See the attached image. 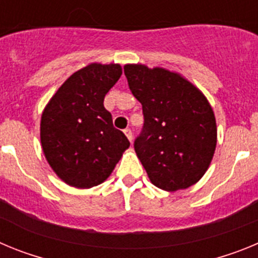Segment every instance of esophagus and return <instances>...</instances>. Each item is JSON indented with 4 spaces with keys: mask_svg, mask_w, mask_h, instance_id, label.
<instances>
[{
    "mask_svg": "<svg viewBox=\"0 0 258 258\" xmlns=\"http://www.w3.org/2000/svg\"><path fill=\"white\" fill-rule=\"evenodd\" d=\"M124 133H125V136L127 137V140L132 142V141H133V133H132L131 129H129V127H126V129L124 131Z\"/></svg>",
    "mask_w": 258,
    "mask_h": 258,
    "instance_id": "esophagus-1",
    "label": "esophagus"
}]
</instances>
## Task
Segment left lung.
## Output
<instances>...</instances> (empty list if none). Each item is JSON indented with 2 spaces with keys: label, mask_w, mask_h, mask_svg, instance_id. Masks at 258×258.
I'll use <instances>...</instances> for the list:
<instances>
[{
  "label": "left lung",
  "mask_w": 258,
  "mask_h": 258,
  "mask_svg": "<svg viewBox=\"0 0 258 258\" xmlns=\"http://www.w3.org/2000/svg\"><path fill=\"white\" fill-rule=\"evenodd\" d=\"M145 122L134 141L137 156L152 183L166 191L187 188L208 169L217 126L207 98L187 80L164 68L124 67Z\"/></svg>",
  "instance_id": "left-lung-1"
}]
</instances>
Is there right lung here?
Listing matches in <instances>:
<instances>
[{"instance_id": "right-lung-1", "label": "right lung", "mask_w": 258, "mask_h": 258, "mask_svg": "<svg viewBox=\"0 0 258 258\" xmlns=\"http://www.w3.org/2000/svg\"><path fill=\"white\" fill-rule=\"evenodd\" d=\"M120 64L93 63L75 72L52 95L41 117V145L52 170L66 183L90 188L106 181L131 146L104 108Z\"/></svg>"}]
</instances>
